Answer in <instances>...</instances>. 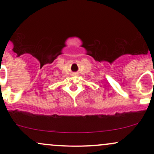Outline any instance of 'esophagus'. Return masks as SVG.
<instances>
[{"label": "esophagus", "mask_w": 154, "mask_h": 154, "mask_svg": "<svg viewBox=\"0 0 154 154\" xmlns=\"http://www.w3.org/2000/svg\"><path fill=\"white\" fill-rule=\"evenodd\" d=\"M73 75H74V76H76V75H77V73H74Z\"/></svg>", "instance_id": "1"}]
</instances>
